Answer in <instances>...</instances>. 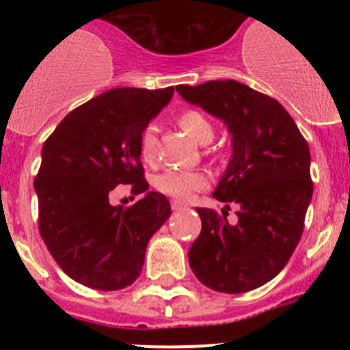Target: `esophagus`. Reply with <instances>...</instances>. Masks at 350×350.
Returning a JSON list of instances; mask_svg holds the SVG:
<instances>
[{
    "instance_id": "1",
    "label": "esophagus",
    "mask_w": 350,
    "mask_h": 350,
    "mask_svg": "<svg viewBox=\"0 0 350 350\" xmlns=\"http://www.w3.org/2000/svg\"><path fill=\"white\" fill-rule=\"evenodd\" d=\"M172 208L175 210V212H178V210H184L185 205L182 202H172Z\"/></svg>"
}]
</instances>
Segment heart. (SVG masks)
Instances as JSON below:
<instances>
[{"instance_id": "obj_1", "label": "heart", "mask_w": 350, "mask_h": 350, "mask_svg": "<svg viewBox=\"0 0 350 350\" xmlns=\"http://www.w3.org/2000/svg\"><path fill=\"white\" fill-rule=\"evenodd\" d=\"M178 124L194 142L200 145H208L213 138V126L203 113L184 112L178 119ZM157 131L154 126H147L140 135V156L147 163L156 159ZM156 187L161 193L177 200H189L196 191L206 187V177L202 172H185V170H166L156 178Z\"/></svg>"}]
</instances>
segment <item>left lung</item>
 <instances>
[{"label":"left lung","mask_w":350,"mask_h":350,"mask_svg":"<svg viewBox=\"0 0 350 350\" xmlns=\"http://www.w3.org/2000/svg\"><path fill=\"white\" fill-rule=\"evenodd\" d=\"M177 92L230 133V163L213 198L237 206L238 215L230 224L196 208L202 233L189 249L191 270L219 293L261 287L280 273L301 238L314 191L307 142L279 101L237 80L177 85Z\"/></svg>","instance_id":"1"}]
</instances>
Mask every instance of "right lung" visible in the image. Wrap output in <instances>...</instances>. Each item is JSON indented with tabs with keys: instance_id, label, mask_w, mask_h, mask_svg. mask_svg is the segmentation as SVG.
Segmentation results:
<instances>
[{
	"instance_id": "obj_1",
	"label": "right lung",
	"mask_w": 350,
	"mask_h": 350,
	"mask_svg": "<svg viewBox=\"0 0 350 350\" xmlns=\"http://www.w3.org/2000/svg\"><path fill=\"white\" fill-rule=\"evenodd\" d=\"M175 89L117 88L68 113L42 147L35 178L40 234L68 277L100 291L131 286L152 234L172 206L148 191L140 135ZM144 198L129 209L109 205L117 185Z\"/></svg>"
}]
</instances>
